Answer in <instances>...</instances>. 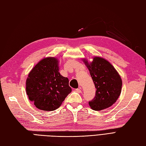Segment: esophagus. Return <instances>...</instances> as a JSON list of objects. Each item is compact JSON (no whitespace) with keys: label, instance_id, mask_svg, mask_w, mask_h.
Masks as SVG:
<instances>
[{"label":"esophagus","instance_id":"34e87169","mask_svg":"<svg viewBox=\"0 0 146 146\" xmlns=\"http://www.w3.org/2000/svg\"><path fill=\"white\" fill-rule=\"evenodd\" d=\"M76 92H78V93H80V92H81V87L76 88Z\"/></svg>","mask_w":146,"mask_h":146}]
</instances>
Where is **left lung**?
<instances>
[{
	"label": "left lung",
	"instance_id": "1",
	"mask_svg": "<svg viewBox=\"0 0 146 146\" xmlns=\"http://www.w3.org/2000/svg\"><path fill=\"white\" fill-rule=\"evenodd\" d=\"M84 62L97 89L95 97L88 104L95 111L110 107L116 102L121 92L122 80L118 72L108 61L99 57L94 58L90 64L85 60Z\"/></svg>",
	"mask_w": 146,
	"mask_h": 146
}]
</instances>
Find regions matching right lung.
<instances>
[{
    "label": "right lung",
    "instance_id": "1",
    "mask_svg": "<svg viewBox=\"0 0 146 146\" xmlns=\"http://www.w3.org/2000/svg\"><path fill=\"white\" fill-rule=\"evenodd\" d=\"M26 91L36 108L53 111L61 106L72 89L69 79L59 72L58 60L47 58L39 62L28 74Z\"/></svg>",
    "mask_w": 146,
    "mask_h": 146
}]
</instances>
